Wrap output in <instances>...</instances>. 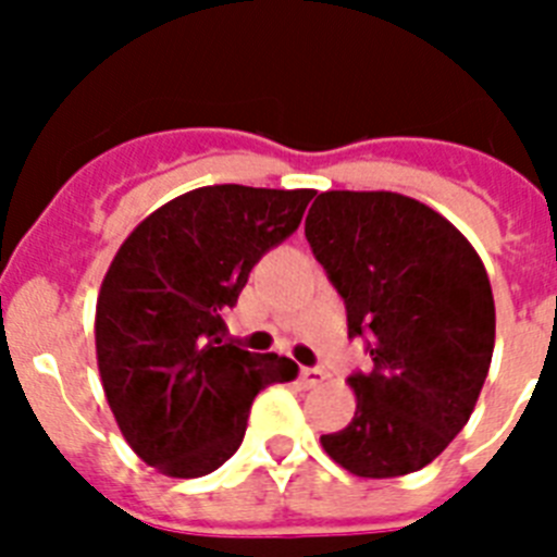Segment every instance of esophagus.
Instances as JSON below:
<instances>
[{
    "label": "esophagus",
    "mask_w": 557,
    "mask_h": 557,
    "mask_svg": "<svg viewBox=\"0 0 557 557\" xmlns=\"http://www.w3.org/2000/svg\"><path fill=\"white\" fill-rule=\"evenodd\" d=\"M298 379H301L304 387H314L326 379V371H323V368H301V371H298Z\"/></svg>",
    "instance_id": "obj_1"
}]
</instances>
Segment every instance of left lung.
<instances>
[{"instance_id":"left-lung-1","label":"left lung","mask_w":557,"mask_h":557,"mask_svg":"<svg viewBox=\"0 0 557 557\" xmlns=\"http://www.w3.org/2000/svg\"><path fill=\"white\" fill-rule=\"evenodd\" d=\"M307 239L346 301L348 337H368L357 412L323 435L357 476L424 469L469 424L491 368L494 295L471 243L435 209L396 191H321Z\"/></svg>"}]
</instances>
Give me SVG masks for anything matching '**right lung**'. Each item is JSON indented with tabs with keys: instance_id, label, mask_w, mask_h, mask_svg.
<instances>
[{
	"instance_id": "right-lung-1",
	"label": "right lung",
	"mask_w": 557,
	"mask_h": 557,
	"mask_svg": "<svg viewBox=\"0 0 557 557\" xmlns=\"http://www.w3.org/2000/svg\"><path fill=\"white\" fill-rule=\"evenodd\" d=\"M312 195L200 186L152 211L113 256L95 321L102 391L131 449L161 474L220 469L243 444L256 393L298 376L293 359L225 343L223 312Z\"/></svg>"
}]
</instances>
